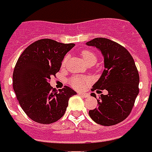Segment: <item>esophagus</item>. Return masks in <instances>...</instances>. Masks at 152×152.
I'll return each instance as SVG.
<instances>
[{
  "mask_svg": "<svg viewBox=\"0 0 152 152\" xmlns=\"http://www.w3.org/2000/svg\"><path fill=\"white\" fill-rule=\"evenodd\" d=\"M78 95L82 96H83V97H88V93H85V92H78Z\"/></svg>",
  "mask_w": 152,
  "mask_h": 152,
  "instance_id": "obj_1",
  "label": "esophagus"
}]
</instances>
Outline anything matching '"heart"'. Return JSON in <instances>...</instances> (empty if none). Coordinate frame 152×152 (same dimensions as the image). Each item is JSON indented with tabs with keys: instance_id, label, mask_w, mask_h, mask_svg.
Instances as JSON below:
<instances>
[{
	"instance_id": "obj_1",
	"label": "heart",
	"mask_w": 152,
	"mask_h": 152,
	"mask_svg": "<svg viewBox=\"0 0 152 152\" xmlns=\"http://www.w3.org/2000/svg\"><path fill=\"white\" fill-rule=\"evenodd\" d=\"M81 57L86 64L91 66L96 64V62L97 61V58L95 54L92 51L89 50H82L80 53ZM67 61V57H64V60L62 61V65L64 66ZM88 78L85 77H79V76H73L69 79V83L71 87H73L75 89H82L85 87V85L88 83Z\"/></svg>"
}]
</instances>
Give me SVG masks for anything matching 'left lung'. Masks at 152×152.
Masks as SVG:
<instances>
[{"label": "left lung", "mask_w": 152, "mask_h": 152, "mask_svg": "<svg viewBox=\"0 0 152 152\" xmlns=\"http://www.w3.org/2000/svg\"><path fill=\"white\" fill-rule=\"evenodd\" d=\"M87 45L101 50L105 64L101 78L91 91H108L106 95L99 96L98 107L89 110V115L98 124L115 125L124 120L132 111L139 92L138 71L131 54L115 42L96 37ZM91 95L96 97L95 93Z\"/></svg>", "instance_id": "1"}]
</instances>
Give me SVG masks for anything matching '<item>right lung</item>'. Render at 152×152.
I'll use <instances>...</instances> for the list:
<instances>
[{
	"label": "right lung",
	"instance_id": "right-lung-1",
	"mask_svg": "<svg viewBox=\"0 0 152 152\" xmlns=\"http://www.w3.org/2000/svg\"><path fill=\"white\" fill-rule=\"evenodd\" d=\"M74 46L41 39L19 57L13 73V88L21 108L33 121L43 124L56 122L64 115L69 99L77 94L67 86L57 91L49 83L50 76L59 72L64 56Z\"/></svg>",
	"mask_w": 152,
	"mask_h": 152
}]
</instances>
